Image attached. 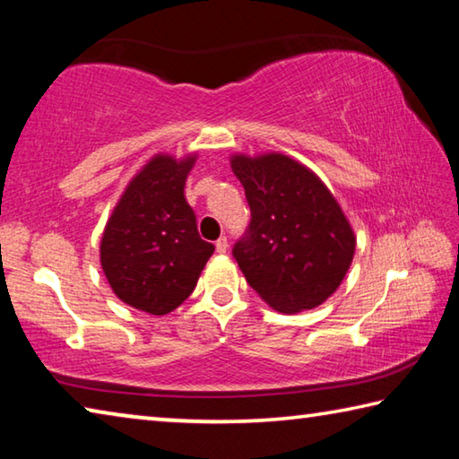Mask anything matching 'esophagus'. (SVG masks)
I'll use <instances>...</instances> for the list:
<instances>
[{"label":"esophagus","mask_w":459,"mask_h":459,"mask_svg":"<svg viewBox=\"0 0 459 459\" xmlns=\"http://www.w3.org/2000/svg\"><path fill=\"white\" fill-rule=\"evenodd\" d=\"M229 251V238L227 237H221L216 240V253H227Z\"/></svg>","instance_id":"obj_1"}]
</instances>
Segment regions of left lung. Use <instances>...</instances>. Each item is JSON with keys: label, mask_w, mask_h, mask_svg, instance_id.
Returning a JSON list of instances; mask_svg holds the SVG:
<instances>
[{"label": "left lung", "mask_w": 459, "mask_h": 459, "mask_svg": "<svg viewBox=\"0 0 459 459\" xmlns=\"http://www.w3.org/2000/svg\"><path fill=\"white\" fill-rule=\"evenodd\" d=\"M230 168L251 208L232 248L247 283L281 314L324 304L351 269L356 237L333 194L290 155L237 153Z\"/></svg>", "instance_id": "8db88e82"}]
</instances>
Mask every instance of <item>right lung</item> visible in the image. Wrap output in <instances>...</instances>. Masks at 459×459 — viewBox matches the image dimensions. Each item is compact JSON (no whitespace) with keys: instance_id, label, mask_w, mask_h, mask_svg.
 Instances as JSON below:
<instances>
[{"instance_id":"obj_1","label":"right lung","mask_w":459,"mask_h":459,"mask_svg":"<svg viewBox=\"0 0 459 459\" xmlns=\"http://www.w3.org/2000/svg\"><path fill=\"white\" fill-rule=\"evenodd\" d=\"M194 161L196 153H155L131 178L100 238V267L113 293L152 316L180 306L214 253L184 196Z\"/></svg>"}]
</instances>
